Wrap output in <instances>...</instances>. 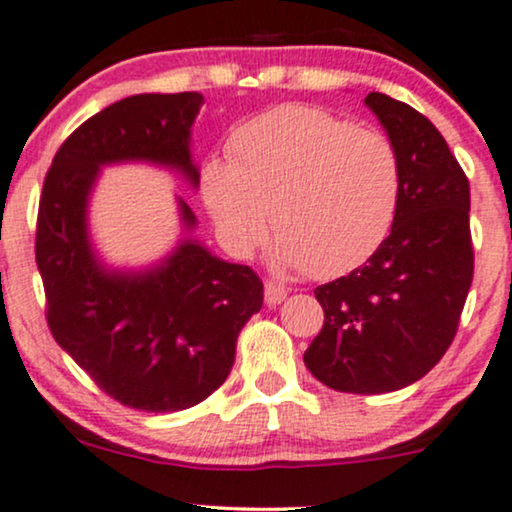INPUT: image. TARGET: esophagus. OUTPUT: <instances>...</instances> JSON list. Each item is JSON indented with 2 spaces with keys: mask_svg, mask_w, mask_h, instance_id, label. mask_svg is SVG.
<instances>
[{
  "mask_svg": "<svg viewBox=\"0 0 512 512\" xmlns=\"http://www.w3.org/2000/svg\"><path fill=\"white\" fill-rule=\"evenodd\" d=\"M287 299V287L280 285V282L268 280L266 282V304L268 306H277Z\"/></svg>",
  "mask_w": 512,
  "mask_h": 512,
  "instance_id": "34e87169",
  "label": "esophagus"
}]
</instances>
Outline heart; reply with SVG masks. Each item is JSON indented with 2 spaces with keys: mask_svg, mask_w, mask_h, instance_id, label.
<instances>
[{
  "mask_svg": "<svg viewBox=\"0 0 512 512\" xmlns=\"http://www.w3.org/2000/svg\"><path fill=\"white\" fill-rule=\"evenodd\" d=\"M401 161L382 132L318 106L287 104L244 123L230 161L208 159L201 197L235 256L266 239L277 258L330 280L382 249L401 206Z\"/></svg>",
  "mask_w": 512,
  "mask_h": 512,
  "instance_id": "heart-1",
  "label": "heart"
}]
</instances>
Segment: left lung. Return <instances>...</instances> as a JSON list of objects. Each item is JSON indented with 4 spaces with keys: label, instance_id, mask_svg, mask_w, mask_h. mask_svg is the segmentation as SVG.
<instances>
[{
    "label": "left lung",
    "instance_id": "left-lung-1",
    "mask_svg": "<svg viewBox=\"0 0 512 512\" xmlns=\"http://www.w3.org/2000/svg\"><path fill=\"white\" fill-rule=\"evenodd\" d=\"M365 104L399 154V216L375 256L315 289L325 323L304 363L334 391L387 394L425 377L458 332L475 273L470 182L420 111L382 92Z\"/></svg>",
    "mask_w": 512,
    "mask_h": 512
}]
</instances>
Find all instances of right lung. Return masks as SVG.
<instances>
[{
	"instance_id": "right-lung-1",
	"label": "right lung",
	"mask_w": 512,
	"mask_h": 512,
	"mask_svg": "<svg viewBox=\"0 0 512 512\" xmlns=\"http://www.w3.org/2000/svg\"><path fill=\"white\" fill-rule=\"evenodd\" d=\"M201 104L199 92L135 94L87 118L56 151L37 211L52 337L104 394L147 413L197 406L227 380L239 332L263 306V282L192 239L147 273H109L87 239V197L99 166L116 161L180 168L197 185L189 128ZM180 208L194 227L192 208Z\"/></svg>"
}]
</instances>
